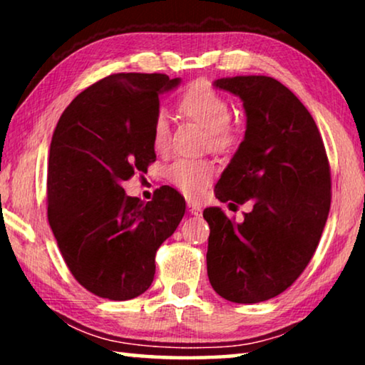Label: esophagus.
<instances>
[{"instance_id":"1","label":"esophagus","mask_w":365,"mask_h":365,"mask_svg":"<svg viewBox=\"0 0 365 365\" xmlns=\"http://www.w3.org/2000/svg\"><path fill=\"white\" fill-rule=\"evenodd\" d=\"M187 207H188V212L191 215H201V206L196 205L193 201H188L187 202Z\"/></svg>"}]
</instances>
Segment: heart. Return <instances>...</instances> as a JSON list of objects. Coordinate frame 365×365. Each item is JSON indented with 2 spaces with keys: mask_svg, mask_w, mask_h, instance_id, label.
Here are the masks:
<instances>
[{
  "mask_svg": "<svg viewBox=\"0 0 365 365\" xmlns=\"http://www.w3.org/2000/svg\"><path fill=\"white\" fill-rule=\"evenodd\" d=\"M178 110L206 130V146L219 154L233 151L238 145L240 130L230 117V104L207 82L191 83L178 100ZM153 146L165 153L170 146V128L165 114H158L153 123ZM215 174L214 164L207 159H178L168 169L169 182L182 193L197 200Z\"/></svg>",
  "mask_w": 365,
  "mask_h": 365,
  "instance_id": "obj_1",
  "label": "heart"
}]
</instances>
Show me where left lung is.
<instances>
[{
	"mask_svg": "<svg viewBox=\"0 0 365 365\" xmlns=\"http://www.w3.org/2000/svg\"><path fill=\"white\" fill-rule=\"evenodd\" d=\"M214 86L240 96L246 113L245 140L215 197L252 209L240 224L205 209L207 277L222 298L255 304L292 287L316 252L331 201L329 158L312 115L279 80L238 76Z\"/></svg>",
	"mask_w": 365,
	"mask_h": 365,
	"instance_id": "left-lung-1",
	"label": "left lung"
}]
</instances>
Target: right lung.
Masks as SVG:
<instances>
[{"label": "right lung", "instance_id": "right-lung-1", "mask_svg": "<svg viewBox=\"0 0 365 365\" xmlns=\"http://www.w3.org/2000/svg\"><path fill=\"white\" fill-rule=\"evenodd\" d=\"M180 83L165 73H113L61 115L48 156V222L80 285L100 298L133 299L151 287L156 251L180 224L185 200L170 187L151 201L122 183L156 160L159 95Z\"/></svg>", "mask_w": 365, "mask_h": 365}]
</instances>
